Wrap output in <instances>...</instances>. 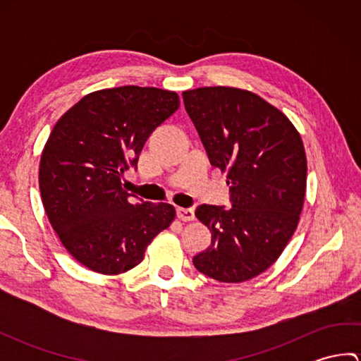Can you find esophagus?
I'll return each mask as SVG.
<instances>
[{"label": "esophagus", "mask_w": 361, "mask_h": 361, "mask_svg": "<svg viewBox=\"0 0 361 361\" xmlns=\"http://www.w3.org/2000/svg\"><path fill=\"white\" fill-rule=\"evenodd\" d=\"M176 214H178V219L183 220V221L195 220L194 209H190V208H178V209H176Z\"/></svg>", "instance_id": "obj_1"}]
</instances>
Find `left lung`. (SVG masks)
Masks as SVG:
<instances>
[{
  "label": "left lung",
  "instance_id": "left-lung-1",
  "mask_svg": "<svg viewBox=\"0 0 361 361\" xmlns=\"http://www.w3.org/2000/svg\"><path fill=\"white\" fill-rule=\"evenodd\" d=\"M211 164L226 173L233 208L202 204L211 247L194 257L200 273L239 283L270 268L296 231L307 185L301 135L274 105L248 90L203 87L183 93Z\"/></svg>",
  "mask_w": 361,
  "mask_h": 361
}]
</instances>
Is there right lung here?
<instances>
[{
  "mask_svg": "<svg viewBox=\"0 0 361 361\" xmlns=\"http://www.w3.org/2000/svg\"><path fill=\"white\" fill-rule=\"evenodd\" d=\"M178 106L175 91L106 88L83 96L54 126L38 169L43 208L66 251L88 270H132L175 220L172 204L136 203L122 180Z\"/></svg>",
  "mask_w": 361,
  "mask_h": 361,
  "instance_id": "right-lung-1",
  "label": "right lung"
}]
</instances>
